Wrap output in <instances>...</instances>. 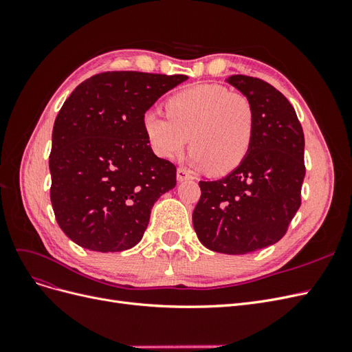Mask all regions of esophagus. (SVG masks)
Returning <instances> with one entry per match:
<instances>
[{
    "instance_id": "obj_1",
    "label": "esophagus",
    "mask_w": 352,
    "mask_h": 352,
    "mask_svg": "<svg viewBox=\"0 0 352 352\" xmlns=\"http://www.w3.org/2000/svg\"><path fill=\"white\" fill-rule=\"evenodd\" d=\"M192 173L189 172V170L184 168V167H179L177 168V180L179 182H182V180H188V179H192Z\"/></svg>"
}]
</instances>
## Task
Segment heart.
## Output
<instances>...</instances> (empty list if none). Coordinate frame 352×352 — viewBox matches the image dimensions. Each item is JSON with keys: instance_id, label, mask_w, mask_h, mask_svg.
Segmentation results:
<instances>
[{"instance_id": "heart-1", "label": "heart", "mask_w": 352, "mask_h": 352, "mask_svg": "<svg viewBox=\"0 0 352 352\" xmlns=\"http://www.w3.org/2000/svg\"><path fill=\"white\" fill-rule=\"evenodd\" d=\"M166 109L167 116L150 110L142 117L144 132L158 157L176 158L189 144L190 163L225 175L248 154L255 109L247 94L217 83L195 85L172 95Z\"/></svg>"}]
</instances>
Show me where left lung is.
<instances>
[{
  "mask_svg": "<svg viewBox=\"0 0 352 352\" xmlns=\"http://www.w3.org/2000/svg\"><path fill=\"white\" fill-rule=\"evenodd\" d=\"M228 82L254 104V140L226 177L199 180L192 223L204 247L238 255L276 243L289 228L301 206L304 132L291 102L270 83L245 74Z\"/></svg>",
  "mask_w": 352,
  "mask_h": 352,
  "instance_id": "left-lung-1",
  "label": "left lung"
}]
</instances>
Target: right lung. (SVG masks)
<instances>
[{"instance_id": "right-lung-1", "label": "right lung", "mask_w": 352, "mask_h": 352, "mask_svg": "<svg viewBox=\"0 0 352 352\" xmlns=\"http://www.w3.org/2000/svg\"><path fill=\"white\" fill-rule=\"evenodd\" d=\"M185 74L104 72L83 80L52 129L50 198L60 229L100 252L140 242L154 202L176 186V166L157 157L142 117Z\"/></svg>"}]
</instances>
